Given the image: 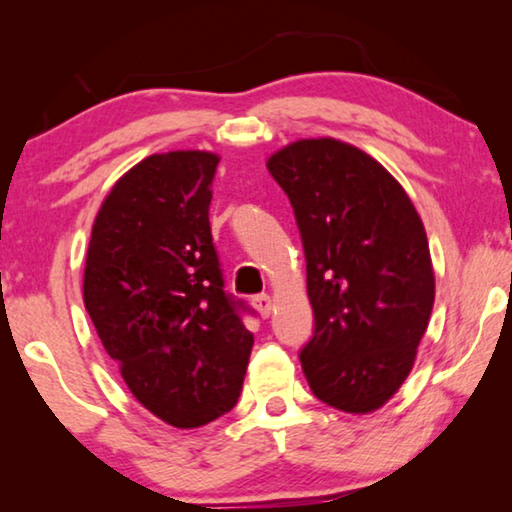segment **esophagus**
Listing matches in <instances>:
<instances>
[{
  "label": "esophagus",
  "instance_id": "esophagus-1",
  "mask_svg": "<svg viewBox=\"0 0 512 512\" xmlns=\"http://www.w3.org/2000/svg\"><path fill=\"white\" fill-rule=\"evenodd\" d=\"M253 307L257 309L259 316L268 318L273 311V300H271V296H257V298H253Z\"/></svg>",
  "mask_w": 512,
  "mask_h": 512
}]
</instances>
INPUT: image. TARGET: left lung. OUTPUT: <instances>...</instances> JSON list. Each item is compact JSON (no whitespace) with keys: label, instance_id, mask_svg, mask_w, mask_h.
Returning a JSON list of instances; mask_svg holds the SVG:
<instances>
[{"label":"left lung","instance_id":"1","mask_svg":"<svg viewBox=\"0 0 512 512\" xmlns=\"http://www.w3.org/2000/svg\"><path fill=\"white\" fill-rule=\"evenodd\" d=\"M266 167L305 246L311 391L345 413L377 411L409 377L436 298L420 214L372 155L334 137L291 142Z\"/></svg>","mask_w":512,"mask_h":512}]
</instances>
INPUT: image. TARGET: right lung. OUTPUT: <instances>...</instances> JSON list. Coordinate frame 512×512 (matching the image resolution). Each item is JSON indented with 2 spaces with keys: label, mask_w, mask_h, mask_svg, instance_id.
Here are the masks:
<instances>
[{
  "label": "right lung",
  "mask_w": 512,
  "mask_h": 512,
  "mask_svg": "<svg viewBox=\"0 0 512 512\" xmlns=\"http://www.w3.org/2000/svg\"><path fill=\"white\" fill-rule=\"evenodd\" d=\"M210 151L153 153L112 185L92 225L83 302L135 400L178 429L237 404L253 334L223 291Z\"/></svg>",
  "instance_id": "obj_1"
}]
</instances>
